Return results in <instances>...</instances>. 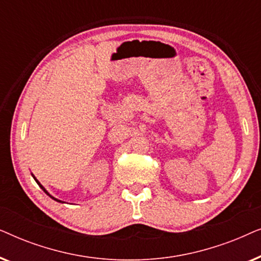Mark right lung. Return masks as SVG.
I'll return each instance as SVG.
<instances>
[{
  "label": "right lung",
  "instance_id": "obj_1",
  "mask_svg": "<svg viewBox=\"0 0 261 261\" xmlns=\"http://www.w3.org/2000/svg\"><path fill=\"white\" fill-rule=\"evenodd\" d=\"M32 176H33V174H32ZM33 178H34V180H35V181H37V183H38V185H39V187H40V188L42 189V190H44V192H45V194H47V195L49 196V197H51L52 199H55V201H57V202H59V203H64V202H62V201H60V199H58V198H55V197H53V196H51V195H49V194H48V192H47V190H46V189H45L44 187H42V185L40 184V181H39V180L37 179V178H35L34 176H33Z\"/></svg>",
  "mask_w": 261,
  "mask_h": 261
}]
</instances>
